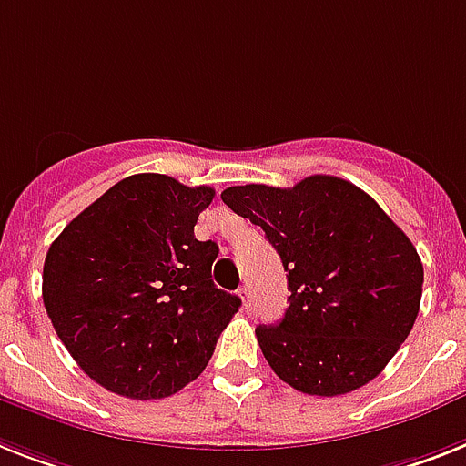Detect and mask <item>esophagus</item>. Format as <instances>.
<instances>
[{
  "mask_svg": "<svg viewBox=\"0 0 466 466\" xmlns=\"http://www.w3.org/2000/svg\"><path fill=\"white\" fill-rule=\"evenodd\" d=\"M238 293H240L245 307H249V302H252V295H249V286H240V290H238Z\"/></svg>",
  "mask_w": 466,
  "mask_h": 466,
  "instance_id": "1",
  "label": "esophagus"
}]
</instances>
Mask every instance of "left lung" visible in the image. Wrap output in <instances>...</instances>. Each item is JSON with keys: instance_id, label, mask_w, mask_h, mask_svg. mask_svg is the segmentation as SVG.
I'll return each instance as SVG.
<instances>
[{"instance_id": "8db88e82", "label": "left lung", "mask_w": 466, "mask_h": 466, "mask_svg": "<svg viewBox=\"0 0 466 466\" xmlns=\"http://www.w3.org/2000/svg\"><path fill=\"white\" fill-rule=\"evenodd\" d=\"M221 199L261 226L288 271L286 317L255 330L276 376L324 398L376 379L417 321L424 267L412 240L336 176L233 186Z\"/></svg>"}]
</instances>
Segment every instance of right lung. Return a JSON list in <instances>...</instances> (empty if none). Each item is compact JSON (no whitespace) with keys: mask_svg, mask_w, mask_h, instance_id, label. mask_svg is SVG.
<instances>
[{"mask_svg":"<svg viewBox=\"0 0 466 466\" xmlns=\"http://www.w3.org/2000/svg\"><path fill=\"white\" fill-rule=\"evenodd\" d=\"M214 199L164 173L118 180L49 245L42 299L78 367L111 393L157 400L198 379L240 307L195 238Z\"/></svg>","mask_w":466,"mask_h":466,"instance_id":"add662e5","label":"right lung"}]
</instances>
